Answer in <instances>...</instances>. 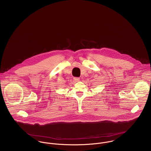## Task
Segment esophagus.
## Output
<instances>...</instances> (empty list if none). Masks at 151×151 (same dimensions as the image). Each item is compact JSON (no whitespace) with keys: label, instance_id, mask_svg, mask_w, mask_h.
<instances>
[{"label":"esophagus","instance_id":"obj_1","mask_svg":"<svg viewBox=\"0 0 151 151\" xmlns=\"http://www.w3.org/2000/svg\"><path fill=\"white\" fill-rule=\"evenodd\" d=\"M74 80L76 81V82H78L80 81V78L78 77H74Z\"/></svg>","mask_w":151,"mask_h":151}]
</instances>
